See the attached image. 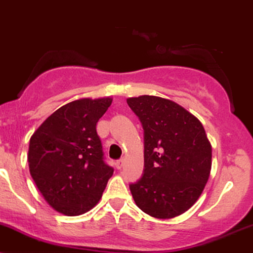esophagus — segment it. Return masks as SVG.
Returning <instances> with one entry per match:
<instances>
[{
	"instance_id": "esophagus-1",
	"label": "esophagus",
	"mask_w": 253,
	"mask_h": 253,
	"mask_svg": "<svg viewBox=\"0 0 253 253\" xmlns=\"http://www.w3.org/2000/svg\"><path fill=\"white\" fill-rule=\"evenodd\" d=\"M123 163H124V161L122 159L118 160V161H116V168L122 169V167H123Z\"/></svg>"
}]
</instances>
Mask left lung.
<instances>
[{
    "label": "left lung",
    "mask_w": 253,
    "mask_h": 253,
    "mask_svg": "<svg viewBox=\"0 0 253 253\" xmlns=\"http://www.w3.org/2000/svg\"><path fill=\"white\" fill-rule=\"evenodd\" d=\"M141 121L144 169L130 183L133 200L144 213L170 219L188 211L203 193L212 166V147L203 124L191 112L155 96L127 98Z\"/></svg>",
    "instance_id": "obj_1"
}]
</instances>
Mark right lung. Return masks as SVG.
Returning a JSON list of instances; mask_svg holds the SVG:
<instances>
[{"instance_id":"right-lung-1","label":"right lung","mask_w":253,"mask_h":253,"mask_svg":"<svg viewBox=\"0 0 253 253\" xmlns=\"http://www.w3.org/2000/svg\"><path fill=\"white\" fill-rule=\"evenodd\" d=\"M111 98L74 100L56 110L29 141V171L59 213L80 215L96 206L114 168L106 165L97 122Z\"/></svg>"}]
</instances>
